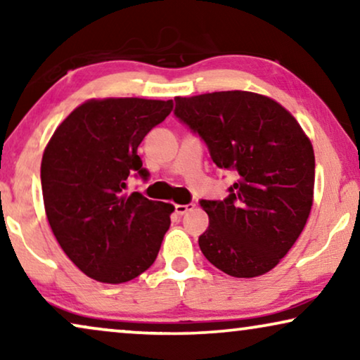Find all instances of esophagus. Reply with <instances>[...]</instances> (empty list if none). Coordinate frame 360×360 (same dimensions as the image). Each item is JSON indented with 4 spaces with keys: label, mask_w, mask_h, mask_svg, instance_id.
Segmentation results:
<instances>
[{
    "label": "esophagus",
    "mask_w": 360,
    "mask_h": 360,
    "mask_svg": "<svg viewBox=\"0 0 360 360\" xmlns=\"http://www.w3.org/2000/svg\"><path fill=\"white\" fill-rule=\"evenodd\" d=\"M195 208L193 203H188V205H175V213L179 216H184L186 211H191Z\"/></svg>",
    "instance_id": "esophagus-1"
}]
</instances>
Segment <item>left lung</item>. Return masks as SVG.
<instances>
[{"mask_svg":"<svg viewBox=\"0 0 360 360\" xmlns=\"http://www.w3.org/2000/svg\"><path fill=\"white\" fill-rule=\"evenodd\" d=\"M174 115L201 137L214 165L236 179L224 200H200L210 216L198 238L201 252L231 277L272 270L311 211V142L283 106L250 91L179 96Z\"/></svg>","mask_w":360,"mask_h":360,"instance_id":"8db88e82","label":"left lung"}]
</instances>
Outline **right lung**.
Masks as SVG:
<instances>
[{"instance_id":"add662e5","label":"right lung","mask_w":360,"mask_h":360,"mask_svg":"<svg viewBox=\"0 0 360 360\" xmlns=\"http://www.w3.org/2000/svg\"><path fill=\"white\" fill-rule=\"evenodd\" d=\"M172 108V100H90L68 115L44 152L49 224L68 259L98 282H129L159 254L174 206L127 195L126 181L149 179L137 147Z\"/></svg>"}]
</instances>
